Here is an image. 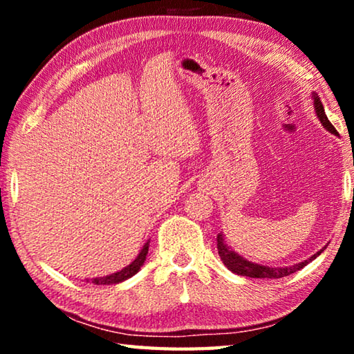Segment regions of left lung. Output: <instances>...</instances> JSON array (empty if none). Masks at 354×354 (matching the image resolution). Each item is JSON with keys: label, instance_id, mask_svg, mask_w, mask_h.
I'll return each mask as SVG.
<instances>
[{"label": "left lung", "instance_id": "left-lung-1", "mask_svg": "<svg viewBox=\"0 0 354 354\" xmlns=\"http://www.w3.org/2000/svg\"><path fill=\"white\" fill-rule=\"evenodd\" d=\"M314 106H315V112H317V117L320 118V122L323 127H325L328 131H331L333 134H337V129H335L331 122H329L328 117L325 115V109H323V104L319 98V95L314 93ZM217 250H218V256L220 259L223 261L225 266L230 268L231 272H234L237 274H242V277H250V278H267V279H277V278H284V277H289V274L295 273L298 270H301V268L309 263L313 259H315L317 256H319L323 250H320L319 253H315L310 259L304 261V262H299L295 263V266L292 267H281V268H274V267H267V266H261V263H253L247 259H243L242 256L236 254L234 251H232L230 247H227L223 236H221V232L217 236Z\"/></svg>", "mask_w": 354, "mask_h": 354}]
</instances>
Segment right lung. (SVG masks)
Returning a JSON list of instances; mask_svg holds the SVG:
<instances>
[{"mask_svg":"<svg viewBox=\"0 0 354 354\" xmlns=\"http://www.w3.org/2000/svg\"><path fill=\"white\" fill-rule=\"evenodd\" d=\"M148 247H149V243L147 242L145 245H143V248H142V251L139 253V256H137L136 259H134L133 262H131L128 267H124L123 270H120V272L113 273V274H109V277L93 278L92 283L97 284V286H101V284L106 286V284H117V283H122V281L131 278V277H133V274H136L137 272L140 270V267L143 266V262H145L147 253H148Z\"/></svg>","mask_w":354,"mask_h":354,"instance_id":"right-lung-1","label":"right lung"}]
</instances>
